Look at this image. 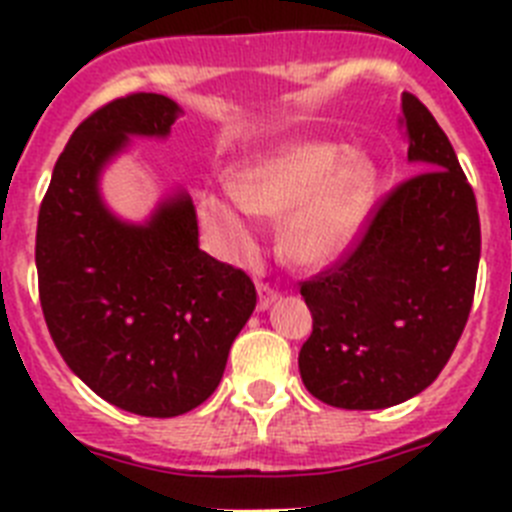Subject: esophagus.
I'll use <instances>...</instances> for the list:
<instances>
[{
    "instance_id": "34e87169",
    "label": "esophagus",
    "mask_w": 512,
    "mask_h": 512,
    "mask_svg": "<svg viewBox=\"0 0 512 512\" xmlns=\"http://www.w3.org/2000/svg\"><path fill=\"white\" fill-rule=\"evenodd\" d=\"M277 297H279V289H274L266 282H259V310H266V307L277 300Z\"/></svg>"
}]
</instances>
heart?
<instances>
[{
    "label": "heart",
    "instance_id": "heart-1",
    "mask_svg": "<svg viewBox=\"0 0 512 512\" xmlns=\"http://www.w3.org/2000/svg\"><path fill=\"white\" fill-rule=\"evenodd\" d=\"M374 200V169L336 143H297L238 176V192H207L202 220L230 253H246L256 212L286 217L289 259L320 266L356 241Z\"/></svg>",
    "mask_w": 512,
    "mask_h": 512
}]
</instances>
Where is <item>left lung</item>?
I'll return each mask as SVG.
<instances>
[{"label":"left lung","mask_w":512,"mask_h":512,"mask_svg":"<svg viewBox=\"0 0 512 512\" xmlns=\"http://www.w3.org/2000/svg\"><path fill=\"white\" fill-rule=\"evenodd\" d=\"M415 174L384 194L359 241L300 295L312 333L300 374L312 397L343 410L410 400L454 354L477 284L479 212L449 138L402 92Z\"/></svg>","instance_id":"left-lung-1"}]
</instances>
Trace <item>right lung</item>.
I'll use <instances>...</instances> for the list:
<instances>
[{
	"label": "right lung",
	"mask_w": 512,
	"mask_h": 512,
	"mask_svg": "<svg viewBox=\"0 0 512 512\" xmlns=\"http://www.w3.org/2000/svg\"><path fill=\"white\" fill-rule=\"evenodd\" d=\"M179 107L135 92L102 104L71 135L40 202L35 266L43 318L71 372L110 405L174 418L215 392L256 307L243 269L200 251L179 192L146 225L117 220L97 179L128 135H169Z\"/></svg>",
	"instance_id": "1"
}]
</instances>
